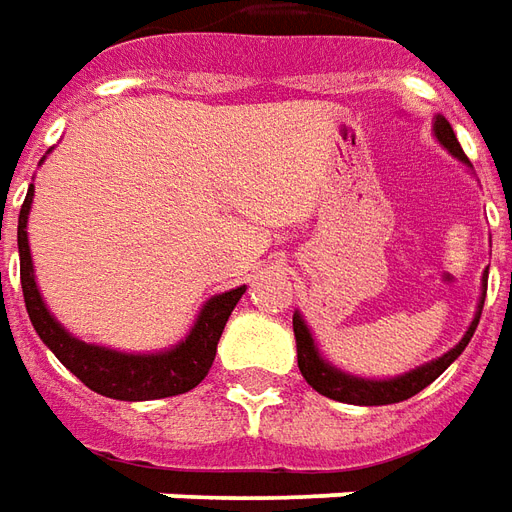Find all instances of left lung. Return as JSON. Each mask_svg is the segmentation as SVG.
Returning <instances> with one entry per match:
<instances>
[{
	"instance_id": "8db88e82",
	"label": "left lung",
	"mask_w": 512,
	"mask_h": 512,
	"mask_svg": "<svg viewBox=\"0 0 512 512\" xmlns=\"http://www.w3.org/2000/svg\"><path fill=\"white\" fill-rule=\"evenodd\" d=\"M436 137L441 146L447 148L449 154H455L460 162H469V157L463 154V148H460L458 137L452 132V126H449L447 118H436ZM485 289H488V270L482 275V300L480 308H477V317L469 325V331L466 336L460 339L449 353H444L438 361H430V364L419 366V369H413L408 375H402V378L394 380H364V378H353V375H344L339 369H333L331 364H325L317 353V347H314V339H311V333H308L306 322L300 314L292 317V328H295V342H297V366H300V375L306 378V383L314 391H320L322 397H331V400L339 402H350V405H391V402H402L413 397V394H419L422 389H427L433 380L447 369L455 358H458L463 350H466V344L477 331V322H480L482 314V303H485Z\"/></svg>"
}]
</instances>
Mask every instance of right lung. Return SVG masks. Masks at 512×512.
Here are the masks:
<instances>
[{
  "label": "right lung",
  "mask_w": 512,
  "mask_h": 512,
  "mask_svg": "<svg viewBox=\"0 0 512 512\" xmlns=\"http://www.w3.org/2000/svg\"><path fill=\"white\" fill-rule=\"evenodd\" d=\"M32 204V187L27 190V198L18 212V259H21V292L27 303L35 331L43 339V344L52 350L65 369H71L76 378L82 380L88 389H93L101 397L112 400H162V397H176L184 391L195 389L201 380L209 375V366L215 361L217 342L223 336L231 311L239 303L245 286L215 295L204 308L201 317L195 322L190 336L173 350L159 355H126L85 344L74 339L65 331L60 322L46 311L41 300V292L35 286L30 259V242H27V215Z\"/></svg>",
  "instance_id": "obj_1"
}]
</instances>
